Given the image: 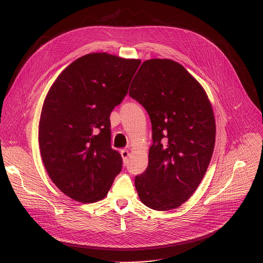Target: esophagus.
Segmentation results:
<instances>
[{
	"instance_id": "obj_1",
	"label": "esophagus",
	"mask_w": 263,
	"mask_h": 263,
	"mask_svg": "<svg viewBox=\"0 0 263 263\" xmlns=\"http://www.w3.org/2000/svg\"><path fill=\"white\" fill-rule=\"evenodd\" d=\"M121 155H122L123 159H124V160H126V159L129 157L130 153H129L128 149H122V151H121Z\"/></svg>"
}]
</instances>
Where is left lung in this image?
Returning a JSON list of instances; mask_svg holds the SVG:
<instances>
[{
	"instance_id": "left-lung-1",
	"label": "left lung",
	"mask_w": 263,
	"mask_h": 263,
	"mask_svg": "<svg viewBox=\"0 0 263 263\" xmlns=\"http://www.w3.org/2000/svg\"><path fill=\"white\" fill-rule=\"evenodd\" d=\"M129 95L145 108L153 130L147 167L135 177L138 197L151 209H175L196 192L211 160V103L197 79L171 59L143 61Z\"/></svg>"
}]
</instances>
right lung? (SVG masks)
I'll list each match as a JSON object with an SVG mask.
<instances>
[{
	"label": "right lung",
	"instance_id": "right-lung-1",
	"mask_svg": "<svg viewBox=\"0 0 263 263\" xmlns=\"http://www.w3.org/2000/svg\"><path fill=\"white\" fill-rule=\"evenodd\" d=\"M139 59L91 53L65 67L45 99L42 159L53 183L80 203L104 199L122 170L110 144V114L128 92Z\"/></svg>",
	"mask_w": 263,
	"mask_h": 263
}]
</instances>
